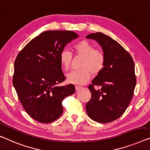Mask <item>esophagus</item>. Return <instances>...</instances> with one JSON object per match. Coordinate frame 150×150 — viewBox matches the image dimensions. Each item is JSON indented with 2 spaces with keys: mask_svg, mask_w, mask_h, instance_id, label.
Returning a JSON list of instances; mask_svg holds the SVG:
<instances>
[{
  "mask_svg": "<svg viewBox=\"0 0 150 150\" xmlns=\"http://www.w3.org/2000/svg\"><path fill=\"white\" fill-rule=\"evenodd\" d=\"M82 87L81 86H75V89L76 90H79L80 89H81Z\"/></svg>",
  "mask_w": 150,
  "mask_h": 150,
  "instance_id": "34e87169",
  "label": "esophagus"
}]
</instances>
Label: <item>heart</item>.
<instances>
[{"instance_id": "obj_1", "label": "heart", "mask_w": 150, "mask_h": 150, "mask_svg": "<svg viewBox=\"0 0 150 150\" xmlns=\"http://www.w3.org/2000/svg\"><path fill=\"white\" fill-rule=\"evenodd\" d=\"M74 54L82 57L79 70L73 71L67 75L69 83L74 84L86 83L90 79L91 73L96 75L103 70L106 57L103 51L95 48L94 45L88 40H81L73 46ZM73 54L70 50L64 48L59 54V61L62 68L67 71L71 67Z\"/></svg>"}]
</instances>
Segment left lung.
Segmentation results:
<instances>
[{
  "label": "left lung",
  "mask_w": 150,
  "mask_h": 150,
  "mask_svg": "<svg viewBox=\"0 0 150 150\" xmlns=\"http://www.w3.org/2000/svg\"><path fill=\"white\" fill-rule=\"evenodd\" d=\"M88 39L96 40L106 57L105 66L88 86L91 97L86 112L91 119L107 123L119 118L132 100L136 85L133 58L119 43L101 32L91 33ZM100 86L96 90L94 86Z\"/></svg>",
  "instance_id": "1"
}]
</instances>
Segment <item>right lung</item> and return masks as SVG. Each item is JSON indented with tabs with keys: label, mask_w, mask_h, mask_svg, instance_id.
Masks as SVG:
<instances>
[{
	"label": "right lung",
	"mask_w": 150,
	"mask_h": 150,
	"mask_svg": "<svg viewBox=\"0 0 150 150\" xmlns=\"http://www.w3.org/2000/svg\"><path fill=\"white\" fill-rule=\"evenodd\" d=\"M78 35L71 31H46L31 40L18 54L13 83L24 110L33 119L50 123L61 117L62 100L75 93L74 85L59 87L65 80L59 54Z\"/></svg>",
	"instance_id": "1"
}]
</instances>
